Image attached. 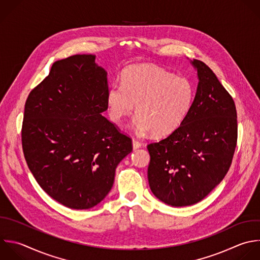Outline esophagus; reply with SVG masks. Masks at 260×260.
Segmentation results:
<instances>
[{
  "instance_id": "34e87169",
  "label": "esophagus",
  "mask_w": 260,
  "mask_h": 260,
  "mask_svg": "<svg viewBox=\"0 0 260 260\" xmlns=\"http://www.w3.org/2000/svg\"><path fill=\"white\" fill-rule=\"evenodd\" d=\"M132 144H133V149H137V148L141 147V142H139L137 139H134V138H133Z\"/></svg>"
}]
</instances>
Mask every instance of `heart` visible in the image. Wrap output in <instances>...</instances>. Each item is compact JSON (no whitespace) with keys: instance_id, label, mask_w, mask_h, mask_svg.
Listing matches in <instances>:
<instances>
[{"instance_id":"obj_1","label":"heart","mask_w":260,"mask_h":260,"mask_svg":"<svg viewBox=\"0 0 260 260\" xmlns=\"http://www.w3.org/2000/svg\"><path fill=\"white\" fill-rule=\"evenodd\" d=\"M194 86L183 76L147 64L132 65L121 74V85L114 84L107 95L111 119L121 124L136 105L137 133L151 132L161 137L183 123L194 102Z\"/></svg>"}]
</instances>
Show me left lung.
<instances>
[{"instance_id": "8db88e82", "label": "left lung", "mask_w": 260, "mask_h": 260, "mask_svg": "<svg viewBox=\"0 0 260 260\" xmlns=\"http://www.w3.org/2000/svg\"><path fill=\"white\" fill-rule=\"evenodd\" d=\"M199 78L190 112L168 137L147 145L152 193L172 206L202 200L226 175L238 137L233 98L212 70L193 60Z\"/></svg>"}]
</instances>
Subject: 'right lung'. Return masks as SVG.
Here are the masks:
<instances>
[{
    "instance_id": "1",
    "label": "right lung",
    "mask_w": 260,
    "mask_h": 260,
    "mask_svg": "<svg viewBox=\"0 0 260 260\" xmlns=\"http://www.w3.org/2000/svg\"><path fill=\"white\" fill-rule=\"evenodd\" d=\"M92 55L53 64L25 103L21 129L27 166L43 190L73 209L99 204L132 139L102 113L108 109L107 72Z\"/></svg>"
}]
</instances>
